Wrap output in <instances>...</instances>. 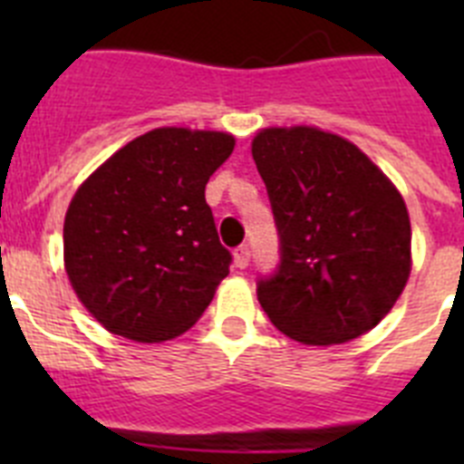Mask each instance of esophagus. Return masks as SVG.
<instances>
[{
	"label": "esophagus",
	"instance_id": "1",
	"mask_svg": "<svg viewBox=\"0 0 464 464\" xmlns=\"http://www.w3.org/2000/svg\"><path fill=\"white\" fill-rule=\"evenodd\" d=\"M248 260H251V248H248V246H239V248H235V267L239 269L248 267Z\"/></svg>",
	"mask_w": 464,
	"mask_h": 464
}]
</instances>
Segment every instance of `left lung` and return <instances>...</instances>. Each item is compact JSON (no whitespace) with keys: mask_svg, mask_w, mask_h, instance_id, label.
Returning a JSON list of instances; mask_svg holds the SVG:
<instances>
[{"mask_svg":"<svg viewBox=\"0 0 464 464\" xmlns=\"http://www.w3.org/2000/svg\"><path fill=\"white\" fill-rule=\"evenodd\" d=\"M251 150L281 235L278 272L257 283L269 321L306 346L374 330L411 274L395 183L355 143L314 125L265 127Z\"/></svg>","mask_w":464,"mask_h":464,"instance_id":"8db88e82","label":"left lung"}]
</instances>
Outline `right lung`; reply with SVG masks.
<instances>
[{
    "label": "right lung",
    "instance_id": "1",
    "mask_svg": "<svg viewBox=\"0 0 464 464\" xmlns=\"http://www.w3.org/2000/svg\"><path fill=\"white\" fill-rule=\"evenodd\" d=\"M232 150L229 132L158 127L73 192L64 272L104 330L160 343L202 318L232 262L204 190Z\"/></svg>",
    "mask_w": 464,
    "mask_h": 464
}]
</instances>
